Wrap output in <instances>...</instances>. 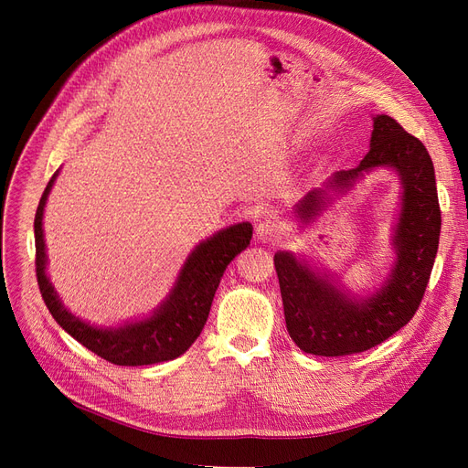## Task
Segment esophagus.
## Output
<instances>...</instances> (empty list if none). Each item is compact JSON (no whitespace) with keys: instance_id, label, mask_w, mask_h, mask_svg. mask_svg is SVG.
I'll return each instance as SVG.
<instances>
[{"instance_id":"1","label":"esophagus","mask_w":468,"mask_h":468,"mask_svg":"<svg viewBox=\"0 0 468 468\" xmlns=\"http://www.w3.org/2000/svg\"><path fill=\"white\" fill-rule=\"evenodd\" d=\"M256 239L261 244H267V242H275L277 239V229L275 224L271 220H261L258 226H256Z\"/></svg>"}]
</instances>
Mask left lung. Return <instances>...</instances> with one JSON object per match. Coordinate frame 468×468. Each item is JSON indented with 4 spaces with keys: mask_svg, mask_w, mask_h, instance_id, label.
Wrapping results in <instances>:
<instances>
[{
    "mask_svg": "<svg viewBox=\"0 0 468 468\" xmlns=\"http://www.w3.org/2000/svg\"><path fill=\"white\" fill-rule=\"evenodd\" d=\"M375 169H390L402 189L390 236L394 260L380 287L357 296L303 253L277 251L273 258L287 330L304 353L339 357L371 349L412 320L426 292L441 232L433 162L392 117L375 115L369 154L361 164L308 191L292 215L301 229L314 224Z\"/></svg>",
    "mask_w": 468,
    "mask_h": 468,
    "instance_id": "8db88e82",
    "label": "left lung"
}]
</instances>
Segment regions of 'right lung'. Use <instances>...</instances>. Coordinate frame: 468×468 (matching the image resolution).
<instances>
[{"mask_svg": "<svg viewBox=\"0 0 468 468\" xmlns=\"http://www.w3.org/2000/svg\"><path fill=\"white\" fill-rule=\"evenodd\" d=\"M58 174L60 169H56L40 197L35 215L37 279L40 294L52 318L83 347L115 365H154L183 356L205 328L212 299H215L226 267L239 251L248 248L253 230L251 224L238 222L226 226V229L203 239L183 261L172 291L148 316L105 328V325H95L69 313V308L60 301L58 292L54 291L47 273L48 256L42 217H45L48 195Z\"/></svg>", "mask_w": 468, "mask_h": 468, "instance_id": "obj_1", "label": "right lung"}]
</instances>
